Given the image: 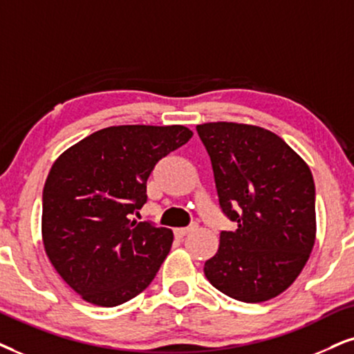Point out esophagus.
<instances>
[{"label":"esophagus","mask_w":354,"mask_h":354,"mask_svg":"<svg viewBox=\"0 0 354 354\" xmlns=\"http://www.w3.org/2000/svg\"><path fill=\"white\" fill-rule=\"evenodd\" d=\"M196 229H198V222H192L191 225L183 227V229H174V236H178V239H183V236L191 234V232L196 230Z\"/></svg>","instance_id":"obj_1"}]
</instances>
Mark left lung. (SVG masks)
<instances>
[{
	"mask_svg": "<svg viewBox=\"0 0 354 354\" xmlns=\"http://www.w3.org/2000/svg\"><path fill=\"white\" fill-rule=\"evenodd\" d=\"M196 131L210 156L223 216L236 223L234 232H221L205 277L241 302L279 296L314 248L310 168L283 138L257 125L209 122Z\"/></svg>",
	"mask_w": 354,
	"mask_h": 354,
	"instance_id": "8db88e82",
	"label": "left lung"
}]
</instances>
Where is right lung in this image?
<instances>
[{
  "label": "right lung",
  "mask_w": 354,
  "mask_h": 354,
  "mask_svg": "<svg viewBox=\"0 0 354 354\" xmlns=\"http://www.w3.org/2000/svg\"><path fill=\"white\" fill-rule=\"evenodd\" d=\"M192 137L183 125L101 129L58 156L42 194V239L58 274L86 302L115 307L149 288L173 232L129 216L155 165Z\"/></svg>",
  "instance_id": "obj_1"
}]
</instances>
